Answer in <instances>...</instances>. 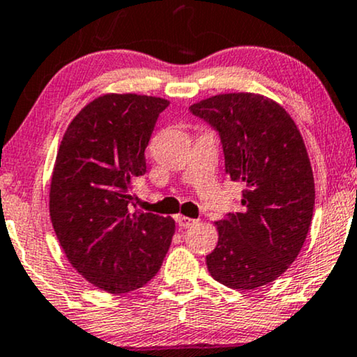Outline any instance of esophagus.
<instances>
[{
	"mask_svg": "<svg viewBox=\"0 0 357 357\" xmlns=\"http://www.w3.org/2000/svg\"><path fill=\"white\" fill-rule=\"evenodd\" d=\"M175 220H177V225L180 228H192L193 225H197V223H199V220L183 217V215H178V217L175 218Z\"/></svg>",
	"mask_w": 357,
	"mask_h": 357,
	"instance_id": "34e87169",
	"label": "esophagus"
}]
</instances>
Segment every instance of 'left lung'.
<instances>
[{"label":"left lung","instance_id":"obj_1","mask_svg":"<svg viewBox=\"0 0 357 357\" xmlns=\"http://www.w3.org/2000/svg\"><path fill=\"white\" fill-rule=\"evenodd\" d=\"M190 112L218 132L227 175L243 183L240 212L215 222L210 275L233 289L271 283L300 255L313 218L314 178L300 130L278 102L253 92L212 96Z\"/></svg>","mask_w":357,"mask_h":357}]
</instances>
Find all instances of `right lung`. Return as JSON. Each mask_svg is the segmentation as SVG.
<instances>
[{
  "label": "right lung",
  "instance_id": "add662e5",
  "mask_svg": "<svg viewBox=\"0 0 357 357\" xmlns=\"http://www.w3.org/2000/svg\"><path fill=\"white\" fill-rule=\"evenodd\" d=\"M167 105L152 96H100L73 119L57 151L52 227L79 275L107 293L149 283L174 236L170 217L130 206L132 180L147 170L145 147Z\"/></svg>",
  "mask_w": 357,
  "mask_h": 357
}]
</instances>
